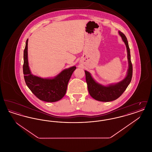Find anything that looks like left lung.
<instances>
[{"label": "left lung", "instance_id": "left-lung-1", "mask_svg": "<svg viewBox=\"0 0 152 152\" xmlns=\"http://www.w3.org/2000/svg\"><path fill=\"white\" fill-rule=\"evenodd\" d=\"M118 34L121 37L123 42L125 44L128 54L127 56L129 68L125 78L118 83L110 84L108 86H104L96 82L92 77L91 73L87 71H85L88 92L91 97L97 101L109 102L115 100L123 94L130 84L132 80L133 68L130 60V49L128 42L126 36L123 32L118 31Z\"/></svg>", "mask_w": 152, "mask_h": 152}]
</instances>
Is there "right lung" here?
I'll list each match as a JSON object with an SVG mask.
<instances>
[{
    "label": "right lung",
    "instance_id": "obj_1",
    "mask_svg": "<svg viewBox=\"0 0 152 152\" xmlns=\"http://www.w3.org/2000/svg\"><path fill=\"white\" fill-rule=\"evenodd\" d=\"M28 39L26 40L24 50L23 66L26 85L40 100L52 102L61 100L65 94L69 80L76 67L73 66L65 69L52 79H43L33 75L28 65Z\"/></svg>",
    "mask_w": 152,
    "mask_h": 152
}]
</instances>
